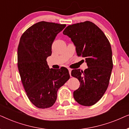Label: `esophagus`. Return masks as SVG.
Segmentation results:
<instances>
[{"mask_svg":"<svg viewBox=\"0 0 129 129\" xmlns=\"http://www.w3.org/2000/svg\"><path fill=\"white\" fill-rule=\"evenodd\" d=\"M68 70H69V74H70V76H71V72H72V69H70V68H68Z\"/></svg>","mask_w":129,"mask_h":129,"instance_id":"1","label":"esophagus"}]
</instances>
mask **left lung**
Returning <instances> with one entry per match:
<instances>
[{"mask_svg": "<svg viewBox=\"0 0 129 129\" xmlns=\"http://www.w3.org/2000/svg\"><path fill=\"white\" fill-rule=\"evenodd\" d=\"M63 33L71 38L77 55L85 58L88 68L74 69L71 75L80 83L73 92L76 101L90 106L96 103L108 87L113 69L112 51L103 31L90 21L69 25Z\"/></svg>", "mask_w": 129, "mask_h": 129, "instance_id": "8db88e82", "label": "left lung"}]
</instances>
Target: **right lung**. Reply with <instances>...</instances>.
Instances as JSON below:
<instances>
[{"mask_svg": "<svg viewBox=\"0 0 129 129\" xmlns=\"http://www.w3.org/2000/svg\"><path fill=\"white\" fill-rule=\"evenodd\" d=\"M66 26L42 21L28 28L20 38L17 48L19 74L27 98L38 108L52 107L57 90L70 79L68 69H49L46 61L52 54L54 39Z\"/></svg>", "mask_w": 129, "mask_h": 129, "instance_id": "obj_1", "label": "right lung"}]
</instances>
